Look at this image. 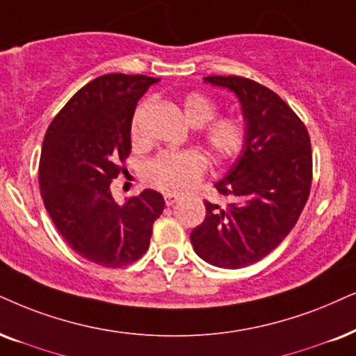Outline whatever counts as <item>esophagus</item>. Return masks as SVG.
Segmentation results:
<instances>
[{
	"instance_id": "obj_1",
	"label": "esophagus",
	"mask_w": 356,
	"mask_h": 356,
	"mask_svg": "<svg viewBox=\"0 0 356 356\" xmlns=\"http://www.w3.org/2000/svg\"><path fill=\"white\" fill-rule=\"evenodd\" d=\"M164 200H165V205L170 207V205H174L175 202L179 200V197H177V195H174V193H165V195H164Z\"/></svg>"
}]
</instances>
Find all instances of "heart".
<instances>
[{
	"mask_svg": "<svg viewBox=\"0 0 356 356\" xmlns=\"http://www.w3.org/2000/svg\"><path fill=\"white\" fill-rule=\"evenodd\" d=\"M184 115L192 126H204L217 113V106L202 93L184 98ZM145 108H139L133 120V136L139 134V120ZM204 141L211 154L220 161L233 159L240 154L246 141V128L241 118L228 115L211 121L204 129ZM207 170L205 157L197 151L161 152L145 168L146 181L164 192L182 193L200 181Z\"/></svg>",
	"mask_w": 356,
	"mask_h": 356,
	"instance_id": "1",
	"label": "heart"
}]
</instances>
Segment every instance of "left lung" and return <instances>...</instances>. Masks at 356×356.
<instances>
[{
  "label": "left lung",
  "instance_id": "1",
  "mask_svg": "<svg viewBox=\"0 0 356 356\" xmlns=\"http://www.w3.org/2000/svg\"><path fill=\"white\" fill-rule=\"evenodd\" d=\"M241 105L246 141L215 188L227 207L205 204V220L191 233L193 251L217 268L238 269L263 259L298 223L312 184L307 129L289 105L254 80L210 75Z\"/></svg>",
  "mask_w": 356,
  "mask_h": 356
}]
</instances>
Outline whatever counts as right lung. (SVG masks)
I'll return each mask as SVG.
<instances>
[{"label":"right lung","mask_w":356,"mask_h":356,"mask_svg":"<svg viewBox=\"0 0 356 356\" xmlns=\"http://www.w3.org/2000/svg\"><path fill=\"white\" fill-rule=\"evenodd\" d=\"M159 79L108 74L85 85L49 124L39 164L44 205L75 253L105 268H121L149 248L152 225L164 210L146 188L118 205L110 184L131 152L138 100Z\"/></svg>","instance_id":"add662e5"}]
</instances>
